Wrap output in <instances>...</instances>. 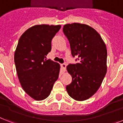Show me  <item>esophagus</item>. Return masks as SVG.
<instances>
[{"label":"esophagus","instance_id":"34e87169","mask_svg":"<svg viewBox=\"0 0 123 123\" xmlns=\"http://www.w3.org/2000/svg\"><path fill=\"white\" fill-rule=\"evenodd\" d=\"M61 68L62 69V70H63L64 71H66V64H61Z\"/></svg>","mask_w":123,"mask_h":123}]
</instances>
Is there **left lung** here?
Here are the masks:
<instances>
[{"instance_id":"obj_1","label":"left lung","mask_w":123,"mask_h":123,"mask_svg":"<svg viewBox=\"0 0 123 123\" xmlns=\"http://www.w3.org/2000/svg\"><path fill=\"white\" fill-rule=\"evenodd\" d=\"M63 32L69 42L72 55L80 61L67 66L72 82L66 90L73 99L83 101L96 93L105 76L106 46L98 33L85 24L65 25Z\"/></svg>"}]
</instances>
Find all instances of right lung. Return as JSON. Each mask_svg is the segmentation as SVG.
<instances>
[{
  "label": "right lung",
  "instance_id": "right-lung-1",
  "mask_svg": "<svg viewBox=\"0 0 123 123\" xmlns=\"http://www.w3.org/2000/svg\"><path fill=\"white\" fill-rule=\"evenodd\" d=\"M61 25H39L21 36L14 53L17 74L23 89L36 100L49 97L58 79L60 65L46 59L51 51V41Z\"/></svg>",
  "mask_w": 123,
  "mask_h": 123
}]
</instances>
